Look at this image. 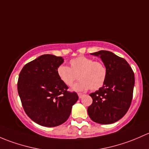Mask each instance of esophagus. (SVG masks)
<instances>
[{"instance_id":"obj_1","label":"esophagus","mask_w":149,"mask_h":149,"mask_svg":"<svg viewBox=\"0 0 149 149\" xmlns=\"http://www.w3.org/2000/svg\"><path fill=\"white\" fill-rule=\"evenodd\" d=\"M78 96H79V98H82L83 97V94H82V93H78Z\"/></svg>"}]
</instances>
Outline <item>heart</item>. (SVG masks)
<instances>
[{
	"label": "heart",
	"instance_id": "1",
	"mask_svg": "<svg viewBox=\"0 0 149 149\" xmlns=\"http://www.w3.org/2000/svg\"><path fill=\"white\" fill-rule=\"evenodd\" d=\"M70 67L61 65L57 69V75L64 85L73 84L78 74L79 82L72 87L74 91H85L89 88L97 90L102 87L107 77V70L102 62H95L91 58L79 56L70 60Z\"/></svg>",
	"mask_w": 149,
	"mask_h": 149
}]
</instances>
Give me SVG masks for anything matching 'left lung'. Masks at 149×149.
I'll return each instance as SVG.
<instances>
[{"mask_svg": "<svg viewBox=\"0 0 149 149\" xmlns=\"http://www.w3.org/2000/svg\"><path fill=\"white\" fill-rule=\"evenodd\" d=\"M99 56L107 70L102 87L90 93L93 103L87 108L92 120L111 124L122 118L131 105L135 84L134 73L126 60L113 52L101 51L91 54Z\"/></svg>", "mask_w": 149, "mask_h": 149, "instance_id": "left-lung-1", "label": "left lung"}]
</instances>
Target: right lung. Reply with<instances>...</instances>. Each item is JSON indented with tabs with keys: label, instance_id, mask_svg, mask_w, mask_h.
I'll return each mask as SVG.
<instances>
[{
	"label": "right lung",
	"instance_id": "add662e5",
	"mask_svg": "<svg viewBox=\"0 0 149 149\" xmlns=\"http://www.w3.org/2000/svg\"><path fill=\"white\" fill-rule=\"evenodd\" d=\"M62 56L44 54L26 64L18 80V93L27 116L39 125L55 127L64 123L78 100L76 93L59 79Z\"/></svg>",
	"mask_w": 149,
	"mask_h": 149
}]
</instances>
